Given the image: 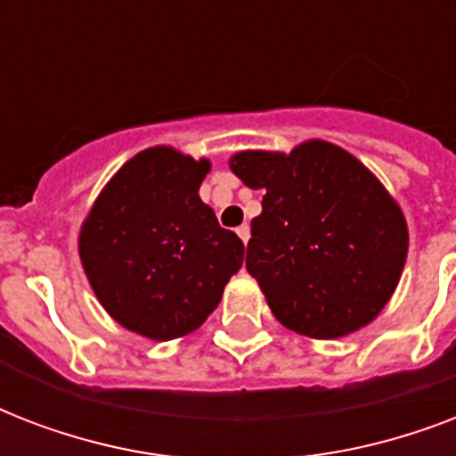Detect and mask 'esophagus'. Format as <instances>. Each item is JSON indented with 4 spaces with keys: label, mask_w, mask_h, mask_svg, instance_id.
I'll use <instances>...</instances> for the list:
<instances>
[{
    "label": "esophagus",
    "mask_w": 456,
    "mask_h": 456,
    "mask_svg": "<svg viewBox=\"0 0 456 456\" xmlns=\"http://www.w3.org/2000/svg\"><path fill=\"white\" fill-rule=\"evenodd\" d=\"M236 234H239V239H241L243 243H248L250 227H248V224H241V227H236Z\"/></svg>",
    "instance_id": "obj_1"
}]
</instances>
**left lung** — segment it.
Masks as SVG:
<instances>
[{
	"instance_id": "8db88e82",
	"label": "left lung",
	"mask_w": 456,
	"mask_h": 456,
	"mask_svg": "<svg viewBox=\"0 0 456 456\" xmlns=\"http://www.w3.org/2000/svg\"><path fill=\"white\" fill-rule=\"evenodd\" d=\"M263 191L246 267L274 317L312 338L369 324L395 291L407 260V222L381 182L338 146L305 142L284 153L232 158Z\"/></svg>"
}]
</instances>
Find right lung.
<instances>
[{
	"label": "right lung",
	"mask_w": 456,
	"mask_h": 456,
	"mask_svg": "<svg viewBox=\"0 0 456 456\" xmlns=\"http://www.w3.org/2000/svg\"><path fill=\"white\" fill-rule=\"evenodd\" d=\"M208 160L158 146L118 170L82 224V267L110 317L146 338L191 333L241 270L243 241L199 196Z\"/></svg>",
	"instance_id": "1"
}]
</instances>
